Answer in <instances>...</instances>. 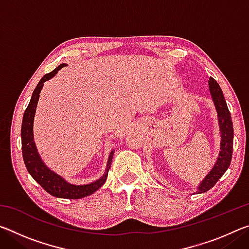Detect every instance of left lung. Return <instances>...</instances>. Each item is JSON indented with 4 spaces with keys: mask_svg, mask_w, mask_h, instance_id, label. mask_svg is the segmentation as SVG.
Returning <instances> with one entry per match:
<instances>
[{
    "mask_svg": "<svg viewBox=\"0 0 249 249\" xmlns=\"http://www.w3.org/2000/svg\"><path fill=\"white\" fill-rule=\"evenodd\" d=\"M209 89L217 112L218 125H220L221 130V150L212 170L197 187V193L209 191L217 182L218 179L225 174L227 168L230 167L231 154H233V122H231V113L227 107L225 98L218 83L213 78H210L209 80Z\"/></svg>",
    "mask_w": 249,
    "mask_h": 249,
    "instance_id": "8db88e82",
    "label": "left lung"
}]
</instances>
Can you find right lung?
I'll return each mask as SVG.
<instances>
[{
	"instance_id": "add662e5",
	"label": "right lung",
	"mask_w": 249,
	"mask_h": 249,
	"mask_svg": "<svg viewBox=\"0 0 249 249\" xmlns=\"http://www.w3.org/2000/svg\"><path fill=\"white\" fill-rule=\"evenodd\" d=\"M66 64L59 65L56 69L52 71V72L45 74L44 77L40 79V81L37 84V87L33 92L31 102H29L27 108L25 109L23 116L22 132H20V136H22V153L27 171L31 174L33 178L35 179L36 182L39 183L49 195L56 197H62V199H81V197H86L92 195V193H94L98 189L102 187L105 181H107L109 167H111L112 163L113 155H114V149L109 153L107 169H105L104 175L101 177L99 180H96L94 182L89 184L75 185L67 182L64 178H61L60 176L57 175L56 172H53V170H50L49 168L45 165L44 161L40 158L38 151H37L33 135L34 116H35L37 103H38L39 94L44 87V83L52 79L53 77H54L58 71L61 68H64Z\"/></svg>"
}]
</instances>
